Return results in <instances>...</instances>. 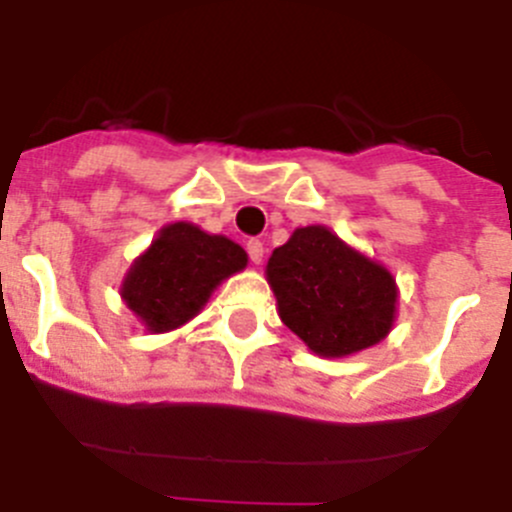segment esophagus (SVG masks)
Wrapping results in <instances>:
<instances>
[{
    "instance_id": "34e87169",
    "label": "esophagus",
    "mask_w": 512,
    "mask_h": 512,
    "mask_svg": "<svg viewBox=\"0 0 512 512\" xmlns=\"http://www.w3.org/2000/svg\"><path fill=\"white\" fill-rule=\"evenodd\" d=\"M247 255H250V260L255 265H260L262 257H265V245L260 240H247Z\"/></svg>"
}]
</instances>
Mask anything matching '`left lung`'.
<instances>
[{
	"instance_id": "1",
	"label": "left lung",
	"mask_w": 512,
	"mask_h": 512,
	"mask_svg": "<svg viewBox=\"0 0 512 512\" xmlns=\"http://www.w3.org/2000/svg\"><path fill=\"white\" fill-rule=\"evenodd\" d=\"M265 275L280 321L315 356H353L384 341L396 321L394 275L323 224L295 229Z\"/></svg>"
}]
</instances>
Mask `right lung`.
<instances>
[{
  "label": "right lung",
  "mask_w": 512,
  "mask_h": 512,
  "mask_svg": "<svg viewBox=\"0 0 512 512\" xmlns=\"http://www.w3.org/2000/svg\"><path fill=\"white\" fill-rule=\"evenodd\" d=\"M245 267L247 252L229 237L171 222L128 267L121 300L146 331H174L202 313L222 280Z\"/></svg>",
  "instance_id": "obj_1"
}]
</instances>
